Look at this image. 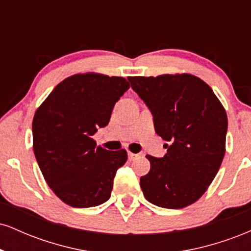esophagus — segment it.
Returning <instances> with one entry per match:
<instances>
[{"label":"esophagus","instance_id":"esophagus-1","mask_svg":"<svg viewBox=\"0 0 251 251\" xmlns=\"http://www.w3.org/2000/svg\"><path fill=\"white\" fill-rule=\"evenodd\" d=\"M138 154H135V153H132V152H128V159L129 160H133L135 157H137Z\"/></svg>","mask_w":251,"mask_h":251}]
</instances>
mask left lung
<instances>
[{
  "mask_svg": "<svg viewBox=\"0 0 251 251\" xmlns=\"http://www.w3.org/2000/svg\"><path fill=\"white\" fill-rule=\"evenodd\" d=\"M131 87L153 116L165 142L162 158L148 154L151 169L140 178L150 203L181 209L200 200L226 153L227 117L214 91L191 74L129 76Z\"/></svg>",
  "mask_w": 251,
  "mask_h": 251,
  "instance_id": "1",
  "label": "left lung"
}]
</instances>
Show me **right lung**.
<instances>
[{
    "label": "right lung",
    "mask_w": 251,
    "mask_h": 251,
    "mask_svg": "<svg viewBox=\"0 0 251 251\" xmlns=\"http://www.w3.org/2000/svg\"><path fill=\"white\" fill-rule=\"evenodd\" d=\"M129 88L125 77L75 74L61 81L36 109L34 154L43 177L63 203L91 208L111 197L125 150L108 151L93 135L108 125L112 109Z\"/></svg>",
    "instance_id": "right-lung-1"
}]
</instances>
